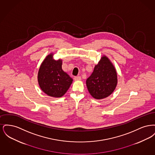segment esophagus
<instances>
[{
    "instance_id": "esophagus-1",
    "label": "esophagus",
    "mask_w": 155,
    "mask_h": 155,
    "mask_svg": "<svg viewBox=\"0 0 155 155\" xmlns=\"http://www.w3.org/2000/svg\"><path fill=\"white\" fill-rule=\"evenodd\" d=\"M75 81H80L81 80V77L80 76H77L74 78Z\"/></svg>"
}]
</instances>
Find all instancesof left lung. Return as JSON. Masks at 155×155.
<instances>
[{
  "label": "left lung",
  "mask_w": 155,
  "mask_h": 155,
  "mask_svg": "<svg viewBox=\"0 0 155 155\" xmlns=\"http://www.w3.org/2000/svg\"><path fill=\"white\" fill-rule=\"evenodd\" d=\"M89 94L96 99L106 98L114 92L117 84L116 70L109 59L103 55L86 81Z\"/></svg>",
  "instance_id": "1"
}]
</instances>
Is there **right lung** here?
I'll return each mask as SVG.
<instances>
[{"instance_id": "right-lung-1", "label": "right lung", "mask_w": 155, "mask_h": 155, "mask_svg": "<svg viewBox=\"0 0 155 155\" xmlns=\"http://www.w3.org/2000/svg\"><path fill=\"white\" fill-rule=\"evenodd\" d=\"M62 60L53 59V53L48 54L41 63L38 81L42 91L48 96L60 97L66 93L73 80L62 69Z\"/></svg>"}]
</instances>
